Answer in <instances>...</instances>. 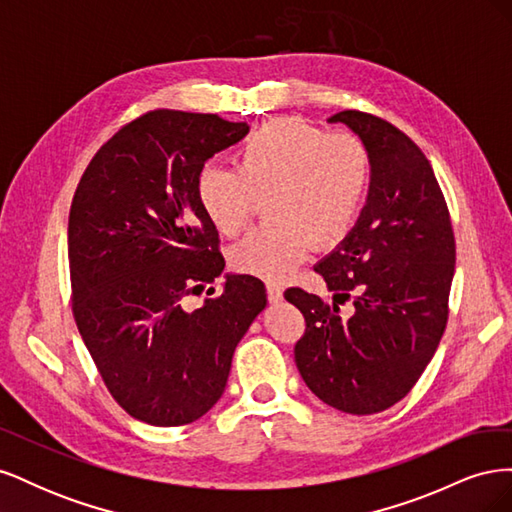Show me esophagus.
Listing matches in <instances>:
<instances>
[{
  "mask_svg": "<svg viewBox=\"0 0 512 512\" xmlns=\"http://www.w3.org/2000/svg\"><path fill=\"white\" fill-rule=\"evenodd\" d=\"M267 294L271 303H280L284 299V288L277 282H267Z\"/></svg>",
  "mask_w": 512,
  "mask_h": 512,
  "instance_id": "obj_1",
  "label": "esophagus"
}]
</instances>
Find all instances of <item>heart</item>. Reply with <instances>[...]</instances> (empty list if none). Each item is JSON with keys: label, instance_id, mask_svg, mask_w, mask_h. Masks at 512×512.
<instances>
[{"label": "heart", "instance_id": "1", "mask_svg": "<svg viewBox=\"0 0 512 512\" xmlns=\"http://www.w3.org/2000/svg\"><path fill=\"white\" fill-rule=\"evenodd\" d=\"M235 168L205 166L196 200L220 235L247 224L262 196L271 218L230 250L239 273L284 280L305 256L309 239L329 245L348 235L367 194L369 149L350 132H327L299 119H273L245 138Z\"/></svg>", "mask_w": 512, "mask_h": 512}]
</instances>
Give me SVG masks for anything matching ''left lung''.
Returning a JSON list of instances; mask_svg holds the SVG:
<instances>
[{
  "mask_svg": "<svg viewBox=\"0 0 512 512\" xmlns=\"http://www.w3.org/2000/svg\"><path fill=\"white\" fill-rule=\"evenodd\" d=\"M369 149L371 175L359 220L316 271L333 305L301 288L286 301L305 316L294 346L299 374L324 404L376 414L404 399L436 352L448 318L455 237L425 153L380 117L342 111ZM355 294V312L338 303Z\"/></svg>",
  "mask_w": 512,
  "mask_h": 512,
  "instance_id": "8db88e82",
  "label": "left lung"
}]
</instances>
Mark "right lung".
<instances>
[{
	"label": "right lung",
	"mask_w": 512,
	"mask_h": 512,
	"mask_svg": "<svg viewBox=\"0 0 512 512\" xmlns=\"http://www.w3.org/2000/svg\"><path fill=\"white\" fill-rule=\"evenodd\" d=\"M250 132L218 115L151 111L89 162L68 220L72 312L117 404L156 427L192 423L226 389L232 354L267 307L258 277L228 273L198 309L183 297L224 271L196 175Z\"/></svg>",
	"instance_id": "1"
}]
</instances>
